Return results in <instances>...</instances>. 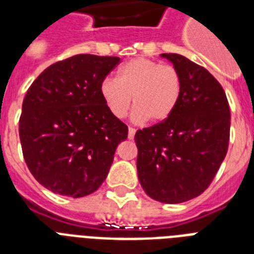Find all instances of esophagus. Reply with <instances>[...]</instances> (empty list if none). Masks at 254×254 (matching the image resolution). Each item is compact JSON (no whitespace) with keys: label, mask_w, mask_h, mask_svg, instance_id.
I'll use <instances>...</instances> for the list:
<instances>
[{"label":"esophagus","mask_w":254,"mask_h":254,"mask_svg":"<svg viewBox=\"0 0 254 254\" xmlns=\"http://www.w3.org/2000/svg\"><path fill=\"white\" fill-rule=\"evenodd\" d=\"M134 134H135V129L134 127H129V134H127V137H129V138L130 139H133L134 138Z\"/></svg>","instance_id":"1"}]
</instances>
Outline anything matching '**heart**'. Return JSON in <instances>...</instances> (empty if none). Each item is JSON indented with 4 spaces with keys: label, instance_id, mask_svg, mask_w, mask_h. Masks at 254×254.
<instances>
[{
    "label": "heart",
    "instance_id": "heart-1",
    "mask_svg": "<svg viewBox=\"0 0 254 254\" xmlns=\"http://www.w3.org/2000/svg\"><path fill=\"white\" fill-rule=\"evenodd\" d=\"M182 93V76L173 65L147 58H135L121 65L117 79L105 77L100 83V96L113 117H125L131 105L133 120L153 123L167 120L177 108Z\"/></svg>",
    "mask_w": 254,
    "mask_h": 254
}]
</instances>
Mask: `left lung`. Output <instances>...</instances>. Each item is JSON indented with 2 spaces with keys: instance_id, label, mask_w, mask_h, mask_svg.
Listing matches in <instances>:
<instances>
[{
  "instance_id": "1",
  "label": "left lung",
  "mask_w": 254,
  "mask_h": 254,
  "mask_svg": "<svg viewBox=\"0 0 254 254\" xmlns=\"http://www.w3.org/2000/svg\"><path fill=\"white\" fill-rule=\"evenodd\" d=\"M162 57L181 73V99L169 119L137 130V171L151 199L175 204L211 185L228 150L231 112L224 89L204 67L178 54Z\"/></svg>"
}]
</instances>
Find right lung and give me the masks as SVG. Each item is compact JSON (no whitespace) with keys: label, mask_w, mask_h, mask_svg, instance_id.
<instances>
[{"label":"right lung","mask_w":254,"mask_h":254,"mask_svg":"<svg viewBox=\"0 0 254 254\" xmlns=\"http://www.w3.org/2000/svg\"><path fill=\"white\" fill-rule=\"evenodd\" d=\"M117 57L79 54L57 62L27 89L19 117L30 173L54 193L83 197L105 181L127 127L109 113L100 83Z\"/></svg>","instance_id":"right-lung-1"}]
</instances>
